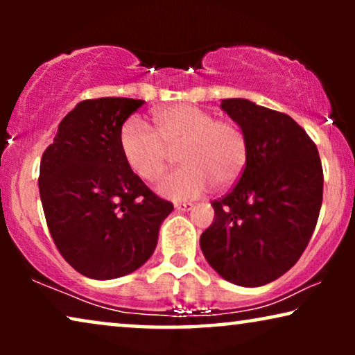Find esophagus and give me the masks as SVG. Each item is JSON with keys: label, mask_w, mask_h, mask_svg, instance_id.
I'll return each mask as SVG.
<instances>
[{"label": "esophagus", "mask_w": 355, "mask_h": 355, "mask_svg": "<svg viewBox=\"0 0 355 355\" xmlns=\"http://www.w3.org/2000/svg\"><path fill=\"white\" fill-rule=\"evenodd\" d=\"M174 208H176L178 211H191L193 208V203L191 202H179V203H174Z\"/></svg>", "instance_id": "1"}]
</instances>
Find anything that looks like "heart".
Listing matches in <instances>:
<instances>
[{
    "mask_svg": "<svg viewBox=\"0 0 355 355\" xmlns=\"http://www.w3.org/2000/svg\"><path fill=\"white\" fill-rule=\"evenodd\" d=\"M157 132L139 118L125 121L119 148L128 166L145 181H155L171 152L181 148L182 168L159 179L157 191L173 200H189L213 184L227 189L239 181L249 162V140L234 121H221L196 105H171L153 113Z\"/></svg>",
    "mask_w": 355,
    "mask_h": 355,
    "instance_id": "obj_1",
    "label": "heart"
}]
</instances>
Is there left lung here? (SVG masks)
<instances>
[{
	"label": "left lung",
	"instance_id": "left-lung-1",
	"mask_svg": "<svg viewBox=\"0 0 355 355\" xmlns=\"http://www.w3.org/2000/svg\"><path fill=\"white\" fill-rule=\"evenodd\" d=\"M221 110L249 140V162L234 189L211 203L215 220L200 249L223 279L259 288L293 268L307 247L323 200L317 145L279 111L245 98Z\"/></svg>",
	"mask_w": 355,
	"mask_h": 355
}]
</instances>
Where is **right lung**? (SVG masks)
<instances>
[{"label": "right lung", "instance_id": "obj_1", "mask_svg": "<svg viewBox=\"0 0 355 355\" xmlns=\"http://www.w3.org/2000/svg\"><path fill=\"white\" fill-rule=\"evenodd\" d=\"M144 103L118 96L80 101L43 152L38 189L48 230L64 260L87 278L114 279L140 268L174 208L121 153V128Z\"/></svg>", "mask_w": 355, "mask_h": 355}]
</instances>
